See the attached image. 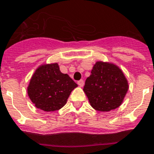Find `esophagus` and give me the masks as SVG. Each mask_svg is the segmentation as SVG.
<instances>
[{"instance_id": "esophagus-1", "label": "esophagus", "mask_w": 154, "mask_h": 154, "mask_svg": "<svg viewBox=\"0 0 154 154\" xmlns=\"http://www.w3.org/2000/svg\"><path fill=\"white\" fill-rule=\"evenodd\" d=\"M77 84H78V86H80V87H82L84 86V81L83 80H80L77 82Z\"/></svg>"}]
</instances>
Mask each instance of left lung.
Instances as JSON below:
<instances>
[{
    "label": "left lung",
    "instance_id": "obj_1",
    "mask_svg": "<svg viewBox=\"0 0 154 154\" xmlns=\"http://www.w3.org/2000/svg\"><path fill=\"white\" fill-rule=\"evenodd\" d=\"M128 88L126 77L118 66L98 61L86 78L83 91L92 108L109 112L122 104Z\"/></svg>",
    "mask_w": 154,
    "mask_h": 154
}]
</instances>
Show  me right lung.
<instances>
[{
	"label": "right lung",
	"mask_w": 154,
	"mask_h": 154,
	"mask_svg": "<svg viewBox=\"0 0 154 154\" xmlns=\"http://www.w3.org/2000/svg\"><path fill=\"white\" fill-rule=\"evenodd\" d=\"M77 83L62 73L57 63L39 66L31 78L28 94L37 109L45 112L59 110L65 105Z\"/></svg>",
	"instance_id": "add662e5"
}]
</instances>
